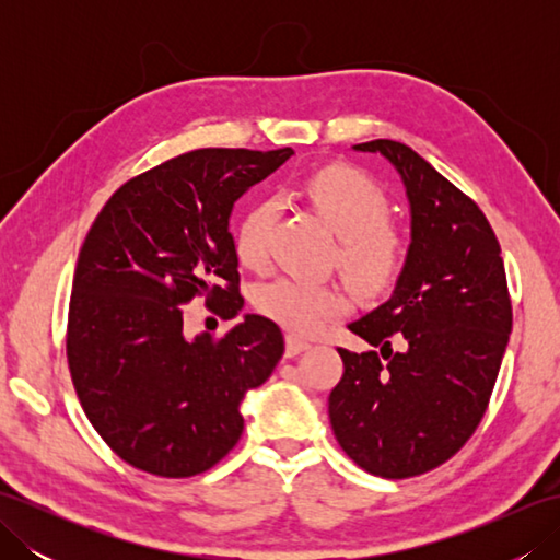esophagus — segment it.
<instances>
[{
    "label": "esophagus",
    "instance_id": "esophagus-1",
    "mask_svg": "<svg viewBox=\"0 0 560 560\" xmlns=\"http://www.w3.org/2000/svg\"><path fill=\"white\" fill-rule=\"evenodd\" d=\"M307 347H311V343H307V341L301 339V337H295V335H289V337H287V355H299V353L305 351Z\"/></svg>",
    "mask_w": 560,
    "mask_h": 560
}]
</instances>
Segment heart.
Listing matches in <instances>:
<instances>
[{
  "instance_id": "obj_1",
  "label": "heart",
  "mask_w": 560,
  "mask_h": 560,
  "mask_svg": "<svg viewBox=\"0 0 560 560\" xmlns=\"http://www.w3.org/2000/svg\"><path fill=\"white\" fill-rule=\"evenodd\" d=\"M305 195L339 237V265L365 293H385L404 269V243L389 231V201L373 177L351 168H325L307 177ZM277 201L259 199L235 231V255L245 267L267 261ZM255 307L273 323L299 335H315L329 319L349 311V299L337 283L277 277L259 283Z\"/></svg>"
}]
</instances>
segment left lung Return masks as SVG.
I'll list each match as a JSON object with an SVG mask.
<instances>
[{"label":"left lung","mask_w":560,"mask_h":560,"mask_svg":"<svg viewBox=\"0 0 560 560\" xmlns=\"http://www.w3.org/2000/svg\"><path fill=\"white\" fill-rule=\"evenodd\" d=\"M401 177L411 243L389 299L349 325L380 347L339 349L343 375L329 421L361 469L407 479L447 462L477 431L513 329L501 245L483 211L407 144L375 139ZM397 336L404 352H392Z\"/></svg>","instance_id":"left-lung-1"}]
</instances>
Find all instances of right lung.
Here are the masks:
<instances>
[{"label": "right lung", "instance_id": "1", "mask_svg": "<svg viewBox=\"0 0 560 560\" xmlns=\"http://www.w3.org/2000/svg\"><path fill=\"white\" fill-rule=\"evenodd\" d=\"M293 149H197L125 183L81 245L67 359L83 411L117 457L156 477L211 469L243 433L241 404L283 355L277 323L185 337L183 305L243 311L231 211Z\"/></svg>", "mask_w": 560, "mask_h": 560}]
</instances>
